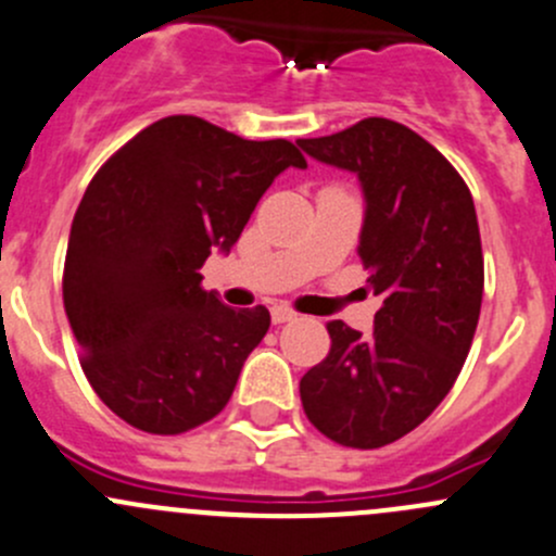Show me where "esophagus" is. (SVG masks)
<instances>
[{
    "instance_id": "esophagus-1",
    "label": "esophagus",
    "mask_w": 556,
    "mask_h": 556,
    "mask_svg": "<svg viewBox=\"0 0 556 556\" xmlns=\"http://www.w3.org/2000/svg\"><path fill=\"white\" fill-rule=\"evenodd\" d=\"M299 317V314H295L293 309H290V306H285V304H277L271 309V323L274 325H282V323H290V319H295Z\"/></svg>"
}]
</instances>
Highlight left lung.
Here are the masks:
<instances>
[{"label": "left lung", "mask_w": 556, "mask_h": 556, "mask_svg": "<svg viewBox=\"0 0 556 556\" xmlns=\"http://www.w3.org/2000/svg\"><path fill=\"white\" fill-rule=\"evenodd\" d=\"M299 144L361 179L357 252L382 295L371 336L330 319V352L301 379V403L325 439L379 450L435 412L473 344L484 293L473 195L428 139L387 117Z\"/></svg>", "instance_id": "left-lung-1"}]
</instances>
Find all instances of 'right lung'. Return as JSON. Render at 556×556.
I'll list each match as a JSON object with an SVG mask.
<instances>
[{
  "label": "right lung",
  "mask_w": 556,
  "mask_h": 556,
  "mask_svg": "<svg viewBox=\"0 0 556 556\" xmlns=\"http://www.w3.org/2000/svg\"><path fill=\"white\" fill-rule=\"evenodd\" d=\"M288 166H306L288 139L252 142L169 115L93 174L72 220L64 309L86 379L131 428L188 433L231 401L271 314L226 306L199 268L237 244Z\"/></svg>",
  "instance_id": "add662e5"
}]
</instances>
